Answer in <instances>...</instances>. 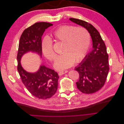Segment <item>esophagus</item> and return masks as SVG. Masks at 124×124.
Returning a JSON list of instances; mask_svg holds the SVG:
<instances>
[{
    "instance_id": "34e87169",
    "label": "esophagus",
    "mask_w": 124,
    "mask_h": 124,
    "mask_svg": "<svg viewBox=\"0 0 124 124\" xmlns=\"http://www.w3.org/2000/svg\"><path fill=\"white\" fill-rule=\"evenodd\" d=\"M67 72H68V71L65 70V71H60V72H58V74L59 76H61V75H62L65 73H66Z\"/></svg>"
}]
</instances>
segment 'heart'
<instances>
[{
  "label": "heart",
  "mask_w": 124,
  "mask_h": 124,
  "mask_svg": "<svg viewBox=\"0 0 124 124\" xmlns=\"http://www.w3.org/2000/svg\"><path fill=\"white\" fill-rule=\"evenodd\" d=\"M54 41L63 43L62 52L54 63V67L62 70L72 66L74 62L78 63L85 57L88 50L91 36L89 32L83 27L63 25L56 29L52 33ZM44 55L50 61H54L56 54L52 48L51 41L46 38L42 43Z\"/></svg>",
  "instance_id": "heart-1"
}]
</instances>
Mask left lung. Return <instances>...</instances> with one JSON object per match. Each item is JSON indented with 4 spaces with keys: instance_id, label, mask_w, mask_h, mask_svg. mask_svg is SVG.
Listing matches in <instances>:
<instances>
[{
    "instance_id": "8db88e82",
    "label": "left lung",
    "mask_w": 124,
    "mask_h": 124,
    "mask_svg": "<svg viewBox=\"0 0 124 124\" xmlns=\"http://www.w3.org/2000/svg\"><path fill=\"white\" fill-rule=\"evenodd\" d=\"M70 20L87 29L93 41L92 51L75 68L79 74L77 88L84 93H96L104 85L109 71L106 45L98 31L92 24L77 18H70Z\"/></svg>"
}]
</instances>
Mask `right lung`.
<instances>
[{
  "mask_svg": "<svg viewBox=\"0 0 124 124\" xmlns=\"http://www.w3.org/2000/svg\"><path fill=\"white\" fill-rule=\"evenodd\" d=\"M53 25L46 22H38L25 29L20 39L17 55V70L24 85L36 98H50L56 93L58 87V73L54 70L40 66L38 71L30 73L25 71L21 64L22 56L28 52L42 56L41 38L46 29Z\"/></svg>",
  "mask_w": 124,
  "mask_h": 124,
  "instance_id": "obj_1",
  "label": "right lung"
}]
</instances>
